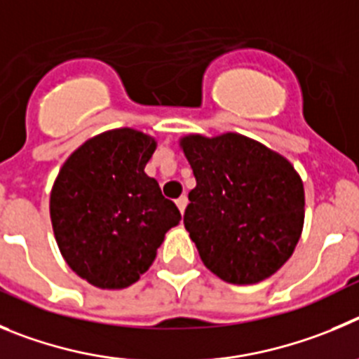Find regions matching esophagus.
<instances>
[{"mask_svg": "<svg viewBox=\"0 0 359 359\" xmlns=\"http://www.w3.org/2000/svg\"><path fill=\"white\" fill-rule=\"evenodd\" d=\"M175 203H177V208H179V211L184 212L186 211V205H187V196L182 195L180 198H177Z\"/></svg>", "mask_w": 359, "mask_h": 359, "instance_id": "1", "label": "esophagus"}]
</instances>
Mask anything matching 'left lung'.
<instances>
[{
    "instance_id": "8db88e82",
    "label": "left lung",
    "mask_w": 359,
    "mask_h": 359,
    "mask_svg": "<svg viewBox=\"0 0 359 359\" xmlns=\"http://www.w3.org/2000/svg\"><path fill=\"white\" fill-rule=\"evenodd\" d=\"M179 147L196 179L184 227L205 268L231 284L273 276L304 227V184L293 164L238 132L187 134Z\"/></svg>"
}]
</instances>
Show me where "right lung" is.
Listing matches in <instances>:
<instances>
[{
    "mask_svg": "<svg viewBox=\"0 0 359 359\" xmlns=\"http://www.w3.org/2000/svg\"><path fill=\"white\" fill-rule=\"evenodd\" d=\"M157 140L135 128L105 130L80 144L50 193L64 261L102 290H123L147 272L180 212L144 173Z\"/></svg>",
    "mask_w": 359,
    "mask_h": 359,
    "instance_id": "right-lung-1",
    "label": "right lung"
}]
</instances>
